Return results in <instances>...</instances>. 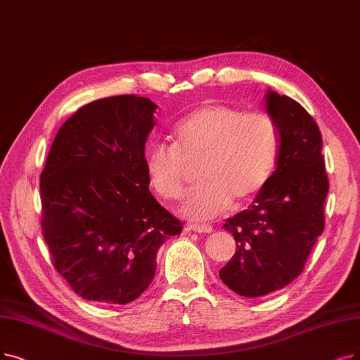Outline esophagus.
<instances>
[{
  "label": "esophagus",
  "instance_id": "obj_1",
  "mask_svg": "<svg viewBox=\"0 0 360 360\" xmlns=\"http://www.w3.org/2000/svg\"><path fill=\"white\" fill-rule=\"evenodd\" d=\"M186 230H192V232H198V233H211L212 227L205 224H189L186 227Z\"/></svg>",
  "mask_w": 360,
  "mask_h": 360
}]
</instances>
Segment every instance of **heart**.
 I'll return each instance as SVG.
<instances>
[{"label":"heart","mask_w":360,"mask_h":360,"mask_svg":"<svg viewBox=\"0 0 360 360\" xmlns=\"http://www.w3.org/2000/svg\"><path fill=\"white\" fill-rule=\"evenodd\" d=\"M171 145L156 143L145 156L152 189L165 199L184 192L188 165L199 184L180 207L184 217L205 221L233 202L255 196L270 180L279 156V133L270 115L207 105L186 115L171 130Z\"/></svg>","instance_id":"b5f03b06"}]
</instances>
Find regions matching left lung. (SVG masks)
Segmentation results:
<instances>
[{
	"mask_svg": "<svg viewBox=\"0 0 360 360\" xmlns=\"http://www.w3.org/2000/svg\"><path fill=\"white\" fill-rule=\"evenodd\" d=\"M264 100L279 133L276 169L248 210L226 220L238 248L219 271L230 290L248 298L282 290L303 271L323 232L329 188L318 124L288 96L267 90Z\"/></svg>",
	"mask_w": 360,
	"mask_h": 360,
	"instance_id": "8db88e82",
	"label": "left lung"
}]
</instances>
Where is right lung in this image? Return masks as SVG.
<instances>
[{
    "label": "right lung",
    "mask_w": 360,
    "mask_h": 360,
    "mask_svg": "<svg viewBox=\"0 0 360 360\" xmlns=\"http://www.w3.org/2000/svg\"><path fill=\"white\" fill-rule=\"evenodd\" d=\"M156 105L115 96L78 109L41 172V229L56 270L78 295L131 303L150 285L156 252L181 223L149 191L145 146Z\"/></svg>",
    "instance_id": "add662e5"
}]
</instances>
